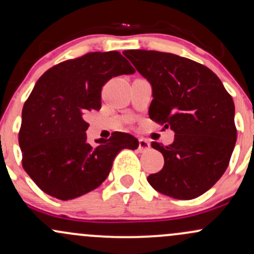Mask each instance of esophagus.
<instances>
[{"mask_svg": "<svg viewBox=\"0 0 254 254\" xmlns=\"http://www.w3.org/2000/svg\"><path fill=\"white\" fill-rule=\"evenodd\" d=\"M150 149V143L147 141V139L144 138H139L138 139V150L141 151V153H143V151H147Z\"/></svg>", "mask_w": 254, "mask_h": 254, "instance_id": "esophagus-1", "label": "esophagus"}]
</instances>
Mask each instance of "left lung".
I'll return each instance as SVG.
<instances>
[{"mask_svg": "<svg viewBox=\"0 0 254 254\" xmlns=\"http://www.w3.org/2000/svg\"><path fill=\"white\" fill-rule=\"evenodd\" d=\"M123 54L151 84L150 119L174 131L170 145L151 142L165 165L148 183L176 199L200 196L222 177L234 150L232 97L215 72L189 58L147 50Z\"/></svg>", "mask_w": 254, "mask_h": 254, "instance_id": "1", "label": "left lung"}]
</instances>
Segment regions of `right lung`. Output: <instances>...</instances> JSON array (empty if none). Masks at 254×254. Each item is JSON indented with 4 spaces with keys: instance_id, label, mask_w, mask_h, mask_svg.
<instances>
[{
    "instance_id": "1",
    "label": "right lung",
    "mask_w": 254,
    "mask_h": 254,
    "mask_svg": "<svg viewBox=\"0 0 254 254\" xmlns=\"http://www.w3.org/2000/svg\"><path fill=\"white\" fill-rule=\"evenodd\" d=\"M135 69L118 51L89 52L52 66L37 81L22 109L19 145L22 167L40 190L61 200L88 193L109 176L113 160L138 141L125 132L87 142L84 121L100 110L101 88Z\"/></svg>"
}]
</instances>
